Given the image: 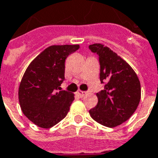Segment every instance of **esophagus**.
Segmentation results:
<instances>
[{"label": "esophagus", "instance_id": "34e87169", "mask_svg": "<svg viewBox=\"0 0 158 158\" xmlns=\"http://www.w3.org/2000/svg\"><path fill=\"white\" fill-rule=\"evenodd\" d=\"M77 95L79 96V98H84L85 95H86V92L85 91H82V90H78L77 91Z\"/></svg>", "mask_w": 158, "mask_h": 158}]
</instances>
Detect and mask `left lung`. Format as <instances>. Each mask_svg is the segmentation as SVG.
Segmentation results:
<instances>
[{
	"mask_svg": "<svg viewBox=\"0 0 158 158\" xmlns=\"http://www.w3.org/2000/svg\"><path fill=\"white\" fill-rule=\"evenodd\" d=\"M99 56L100 80L104 90L97 93L98 102L89 111L99 124L114 127L127 121L137 110L141 97L139 79L131 66L101 44L89 46Z\"/></svg>",
	"mask_w": 158,
	"mask_h": 158,
	"instance_id": "1",
	"label": "left lung"
}]
</instances>
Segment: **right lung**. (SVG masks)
I'll return each instance as SVG.
<instances>
[{
  "instance_id": "obj_1",
  "label": "right lung",
  "mask_w": 158,
  "mask_h": 158,
  "mask_svg": "<svg viewBox=\"0 0 158 158\" xmlns=\"http://www.w3.org/2000/svg\"><path fill=\"white\" fill-rule=\"evenodd\" d=\"M79 44L52 45L30 63L19 87L23 114L42 128H50L66 117L74 94L59 90L65 79V60Z\"/></svg>"
}]
</instances>
